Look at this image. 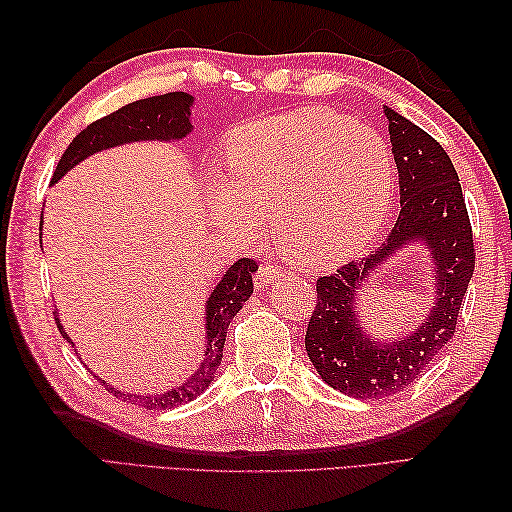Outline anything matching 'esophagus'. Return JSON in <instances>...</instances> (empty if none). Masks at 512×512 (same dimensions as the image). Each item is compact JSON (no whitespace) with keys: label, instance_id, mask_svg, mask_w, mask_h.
I'll list each match as a JSON object with an SVG mask.
<instances>
[{"label":"esophagus","instance_id":"1","mask_svg":"<svg viewBox=\"0 0 512 512\" xmlns=\"http://www.w3.org/2000/svg\"><path fill=\"white\" fill-rule=\"evenodd\" d=\"M281 277V268L279 266H275V264H268V262H264L262 266H259V270H257V275H255V284H257V288H264V286H270L273 284L275 279H279Z\"/></svg>","mask_w":512,"mask_h":512}]
</instances>
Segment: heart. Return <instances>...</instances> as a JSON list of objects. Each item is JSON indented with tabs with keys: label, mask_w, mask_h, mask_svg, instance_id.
I'll return each instance as SVG.
<instances>
[{
	"label": "heart",
	"mask_w": 512,
	"mask_h": 512,
	"mask_svg": "<svg viewBox=\"0 0 512 512\" xmlns=\"http://www.w3.org/2000/svg\"><path fill=\"white\" fill-rule=\"evenodd\" d=\"M226 180L213 184L217 213L250 233L268 220L290 264L323 270L374 242L394 195V158L374 127L328 107L239 127L226 147Z\"/></svg>",
	"instance_id": "heart-1"
}]
</instances>
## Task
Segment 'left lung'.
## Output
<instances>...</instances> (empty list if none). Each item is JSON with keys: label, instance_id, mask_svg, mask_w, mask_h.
<instances>
[{"label": "left lung", "instance_id": "left-lung-1", "mask_svg": "<svg viewBox=\"0 0 512 512\" xmlns=\"http://www.w3.org/2000/svg\"><path fill=\"white\" fill-rule=\"evenodd\" d=\"M385 116L398 167V220L372 255L317 281V310L306 332V352L319 376L363 400L396 396L416 383L453 336L475 268L469 213L447 151L387 105ZM409 245L430 250L434 306L416 331L378 340L362 328L357 303L371 273Z\"/></svg>", "mask_w": 512, "mask_h": 512}]
</instances>
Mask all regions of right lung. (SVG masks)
<instances>
[{
    "mask_svg": "<svg viewBox=\"0 0 512 512\" xmlns=\"http://www.w3.org/2000/svg\"><path fill=\"white\" fill-rule=\"evenodd\" d=\"M191 107V94L169 92L134 101L121 107V110L99 118V121L85 127L68 145V149L63 151L59 165L54 169L52 184H57L65 173L74 169L79 162L99 154L103 149H112L127 143H143V140L173 143V140L187 138L193 132ZM255 270L257 264L253 259H239V262L228 268L226 275L217 281V286L213 288L209 299H206L204 308V358L200 367L195 369L182 385L169 391H162V394L160 391L158 394H129V391H121L103 380L105 389L116 398L127 400L132 402V405L145 409H173L178 405H184V402H191L193 398H198L202 391L209 389L217 367L222 363V347L226 341L228 323H231L235 314L242 310L244 301H248L250 295H253ZM54 321H57L63 339L74 347L68 332H65L59 321V312L54 314Z\"/></svg>",
    "mask_w": 512,
    "mask_h": 512,
    "instance_id": "1",
    "label": "right lung"
}]
</instances>
